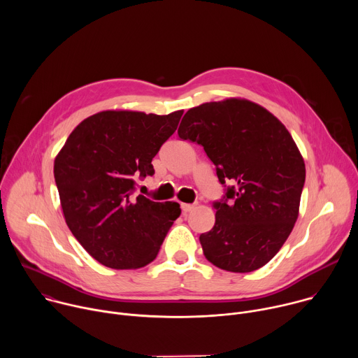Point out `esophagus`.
I'll return each instance as SVG.
<instances>
[{"label": "esophagus", "instance_id": "1", "mask_svg": "<svg viewBox=\"0 0 358 358\" xmlns=\"http://www.w3.org/2000/svg\"><path fill=\"white\" fill-rule=\"evenodd\" d=\"M181 210H182L184 214H187V213L194 210V206H192V203H181Z\"/></svg>", "mask_w": 358, "mask_h": 358}]
</instances>
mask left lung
<instances>
[{"label": "left lung", "mask_w": 358, "mask_h": 358, "mask_svg": "<svg viewBox=\"0 0 358 358\" xmlns=\"http://www.w3.org/2000/svg\"><path fill=\"white\" fill-rule=\"evenodd\" d=\"M178 136L201 144L221 184H232L227 199L214 202L215 225L199 236L206 258L235 273L265 266L299 217L306 167L293 137L269 110L241 97L189 109Z\"/></svg>", "instance_id": "obj_1"}]
</instances>
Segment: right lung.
I'll return each mask as SVG.
<instances>
[{"label":"right lung","mask_w":358,"mask_h":358,"mask_svg":"<svg viewBox=\"0 0 358 358\" xmlns=\"http://www.w3.org/2000/svg\"><path fill=\"white\" fill-rule=\"evenodd\" d=\"M182 113L99 112L73 129L57 155L54 176L66 225L99 264L138 269L156 259L181 208L134 195V178L155 174L151 160Z\"/></svg>","instance_id":"right-lung-1"}]
</instances>
